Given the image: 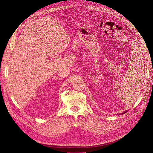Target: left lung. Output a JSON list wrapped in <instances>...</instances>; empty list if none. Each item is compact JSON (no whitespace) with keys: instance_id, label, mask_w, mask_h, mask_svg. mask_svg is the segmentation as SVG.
Here are the masks:
<instances>
[{"instance_id":"8db88e82","label":"left lung","mask_w":153,"mask_h":153,"mask_svg":"<svg viewBox=\"0 0 153 153\" xmlns=\"http://www.w3.org/2000/svg\"><path fill=\"white\" fill-rule=\"evenodd\" d=\"M126 112H127V110H126V111H125V112H123V113H122V114H125V113H126Z\"/></svg>"}]
</instances>
